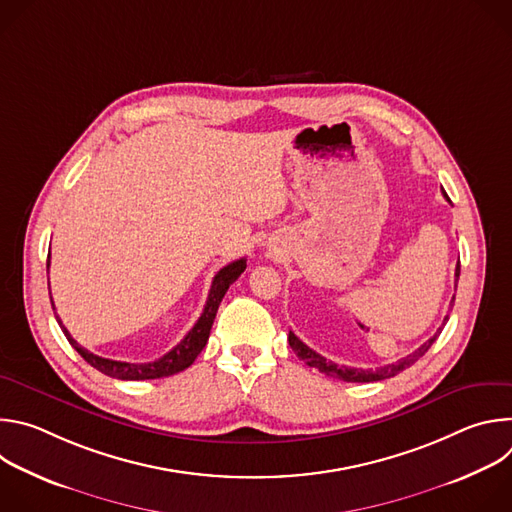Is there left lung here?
Wrapping results in <instances>:
<instances>
[{
    "label": "left lung",
    "instance_id": "obj_1",
    "mask_svg": "<svg viewBox=\"0 0 512 512\" xmlns=\"http://www.w3.org/2000/svg\"><path fill=\"white\" fill-rule=\"evenodd\" d=\"M458 277H460V265L456 267V287H458ZM452 306H454V298H452ZM446 322H448V316L444 318V324H446ZM440 332H442V328L437 330L427 342H423L417 350H413L411 354L399 358L397 362L385 364V367H379V369H375V371H373V369H354V367H344V364H336V362L324 358L322 354H318L316 350H312L308 344H304L291 330H289L287 340H289L291 350H294V352L298 354V358H302V360L308 364V367L318 369V371L324 373L326 377L340 379V381H344V383H373V381H383V379L395 377V375H399L401 371L409 369L415 360H419V358L429 350V346L437 340V336H440Z\"/></svg>",
    "mask_w": 512,
    "mask_h": 512
}]
</instances>
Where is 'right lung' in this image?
Masks as SVG:
<instances>
[{"label":"right lung","instance_id":"add662e5","mask_svg":"<svg viewBox=\"0 0 512 512\" xmlns=\"http://www.w3.org/2000/svg\"><path fill=\"white\" fill-rule=\"evenodd\" d=\"M48 259H50V255H48ZM48 267H50V261H48ZM245 267H247V259L243 257V259L229 263L227 267H223L214 275L210 291H208V298H206V306H204L198 322L192 326V330L184 336V340L180 344H176L168 354H164L162 358H158L154 362H121V360H111V358L93 354L70 336V332L62 324V320L58 318V314H54V316H56V322L62 328L66 340L70 342V346L75 348L93 369L101 371L103 375L121 379V381H148V379L172 377V375L188 369L190 364L196 360V356L202 352V348L206 346L212 322L216 318V310H218V306H221L229 285L239 279V275L245 271ZM48 289H50V281H48ZM52 310H54V302H52Z\"/></svg>","mask_w":512,"mask_h":512}]
</instances>
